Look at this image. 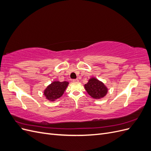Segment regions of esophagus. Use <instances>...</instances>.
<instances>
[{
	"mask_svg": "<svg viewBox=\"0 0 151 151\" xmlns=\"http://www.w3.org/2000/svg\"><path fill=\"white\" fill-rule=\"evenodd\" d=\"M72 81L74 82V83H77V82H79V80L77 79H73Z\"/></svg>",
	"mask_w": 151,
	"mask_h": 151,
	"instance_id": "34e87169",
	"label": "esophagus"
}]
</instances>
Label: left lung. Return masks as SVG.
<instances>
[{
	"label": "left lung",
	"mask_w": 151,
	"mask_h": 151,
	"mask_svg": "<svg viewBox=\"0 0 151 151\" xmlns=\"http://www.w3.org/2000/svg\"><path fill=\"white\" fill-rule=\"evenodd\" d=\"M84 88L91 97L95 99L103 98L108 92V89L102 82L95 78H91L84 85Z\"/></svg>",
	"instance_id": "1"
}]
</instances>
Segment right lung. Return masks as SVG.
I'll use <instances>...</instances> for the list:
<instances>
[{
    "mask_svg": "<svg viewBox=\"0 0 151 151\" xmlns=\"http://www.w3.org/2000/svg\"><path fill=\"white\" fill-rule=\"evenodd\" d=\"M68 84V83L66 81H54L45 90L44 94L47 99L53 101L62 96Z\"/></svg>",
    "mask_w": 151,
    "mask_h": 151,
    "instance_id": "obj_1",
    "label": "right lung"
}]
</instances>
